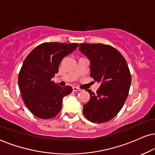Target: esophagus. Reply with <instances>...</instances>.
Returning a JSON list of instances; mask_svg holds the SVG:
<instances>
[{
  "label": "esophagus",
  "instance_id": "1",
  "mask_svg": "<svg viewBox=\"0 0 155 155\" xmlns=\"http://www.w3.org/2000/svg\"><path fill=\"white\" fill-rule=\"evenodd\" d=\"M81 89L76 87H73V91L74 92H78V91H81Z\"/></svg>",
  "mask_w": 155,
  "mask_h": 155
}]
</instances>
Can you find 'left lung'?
Returning a JSON list of instances; mask_svg holds the SVG:
<instances>
[{"mask_svg": "<svg viewBox=\"0 0 155 155\" xmlns=\"http://www.w3.org/2000/svg\"><path fill=\"white\" fill-rule=\"evenodd\" d=\"M79 50L90 59V76L101 84L90 94L83 113L93 123H104L120 112L127 99L131 75L127 62L114 47L103 44H81Z\"/></svg>", "mask_w": 155, "mask_h": 155, "instance_id": "left-lung-1", "label": "left lung"}]
</instances>
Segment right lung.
Instances as JSON below:
<instances>
[{
	"mask_svg": "<svg viewBox=\"0 0 155 155\" xmlns=\"http://www.w3.org/2000/svg\"><path fill=\"white\" fill-rule=\"evenodd\" d=\"M78 45L46 42L37 46L26 57L19 71L18 84L23 101L35 117L49 120L61 111L63 97L72 92V87H62L51 79L58 72L62 59Z\"/></svg>",
	"mask_w": 155,
	"mask_h": 155,
	"instance_id": "add662e5",
	"label": "right lung"
}]
</instances>
